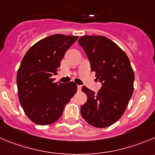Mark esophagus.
I'll list each match as a JSON object with an SVG mask.
<instances>
[{
	"label": "esophagus",
	"mask_w": 155,
	"mask_h": 155,
	"mask_svg": "<svg viewBox=\"0 0 155 155\" xmlns=\"http://www.w3.org/2000/svg\"><path fill=\"white\" fill-rule=\"evenodd\" d=\"M77 90H78V92H80V91L82 90V86H77Z\"/></svg>",
	"instance_id": "esophagus-1"
}]
</instances>
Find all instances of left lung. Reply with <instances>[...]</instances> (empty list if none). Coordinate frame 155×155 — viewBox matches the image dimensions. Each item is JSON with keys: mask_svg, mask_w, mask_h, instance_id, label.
Returning <instances> with one entry per match:
<instances>
[{"mask_svg": "<svg viewBox=\"0 0 155 155\" xmlns=\"http://www.w3.org/2000/svg\"><path fill=\"white\" fill-rule=\"evenodd\" d=\"M78 43L89 58L91 70L102 83L97 94L82 88L87 101L81 106V115L94 127L110 126L122 116L134 91V74L129 59L116 43L103 36H82Z\"/></svg>", "mask_w": 155, "mask_h": 155, "instance_id": "obj_1", "label": "left lung"}]
</instances>
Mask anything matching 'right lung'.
Wrapping results in <instances>:
<instances>
[{"instance_id":"add662e5","label":"right lung","mask_w":155,"mask_h":155,"mask_svg":"<svg viewBox=\"0 0 155 155\" xmlns=\"http://www.w3.org/2000/svg\"><path fill=\"white\" fill-rule=\"evenodd\" d=\"M78 36L54 34L32 46L23 58L17 75L20 103L27 116L39 125L57 121L77 92L73 82H53L65 53Z\"/></svg>"}]
</instances>
